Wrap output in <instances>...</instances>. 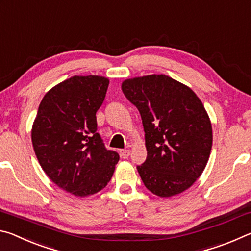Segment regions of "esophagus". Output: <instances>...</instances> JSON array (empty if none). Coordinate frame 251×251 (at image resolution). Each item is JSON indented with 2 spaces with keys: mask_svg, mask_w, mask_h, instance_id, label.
<instances>
[{
  "mask_svg": "<svg viewBox=\"0 0 251 251\" xmlns=\"http://www.w3.org/2000/svg\"><path fill=\"white\" fill-rule=\"evenodd\" d=\"M120 154H121L122 158L126 159V158H128L130 151H129V150H121V151H120Z\"/></svg>",
  "mask_w": 251,
  "mask_h": 251,
  "instance_id": "34e87169",
  "label": "esophagus"
}]
</instances>
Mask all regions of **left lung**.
<instances>
[{"mask_svg":"<svg viewBox=\"0 0 251 251\" xmlns=\"http://www.w3.org/2000/svg\"><path fill=\"white\" fill-rule=\"evenodd\" d=\"M122 91L142 116L147 158L137 171L159 197L188 189L209 159L212 129L201 100L164 74L125 79Z\"/></svg>","mask_w":251,"mask_h":251,"instance_id":"left-lung-1","label":"left lung"}]
</instances>
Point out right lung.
Wrapping results in <instances>:
<instances>
[{
    "label": "right lung",
    "instance_id": "add662e5",
    "mask_svg": "<svg viewBox=\"0 0 251 251\" xmlns=\"http://www.w3.org/2000/svg\"><path fill=\"white\" fill-rule=\"evenodd\" d=\"M109 80L103 76H73L46 93L32 127L35 155L59 188L77 197L99 193L120 160L106 150L97 133L96 112Z\"/></svg>",
    "mask_w": 251,
    "mask_h": 251
}]
</instances>
